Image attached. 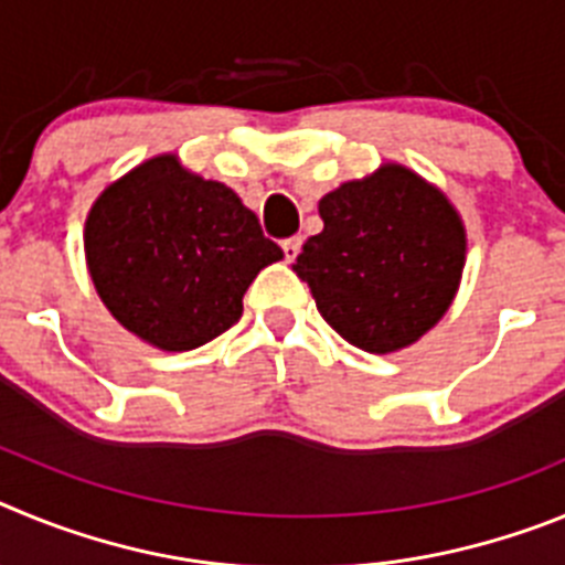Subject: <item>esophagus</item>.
<instances>
[{"label":"esophagus","mask_w":565,"mask_h":565,"mask_svg":"<svg viewBox=\"0 0 565 565\" xmlns=\"http://www.w3.org/2000/svg\"><path fill=\"white\" fill-rule=\"evenodd\" d=\"M299 248H302V239H299V237H288V239H282V252H286V259H288V263H294V259H297Z\"/></svg>","instance_id":"1"}]
</instances>
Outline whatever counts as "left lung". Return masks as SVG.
Wrapping results in <instances>:
<instances>
[{"label": "left lung", "mask_w": 565, "mask_h": 565, "mask_svg": "<svg viewBox=\"0 0 565 565\" xmlns=\"http://www.w3.org/2000/svg\"><path fill=\"white\" fill-rule=\"evenodd\" d=\"M326 228L294 263L328 326L367 353L416 344L450 311L467 228L450 198L402 163L342 183L319 201Z\"/></svg>", "instance_id": "left-lung-1"}]
</instances>
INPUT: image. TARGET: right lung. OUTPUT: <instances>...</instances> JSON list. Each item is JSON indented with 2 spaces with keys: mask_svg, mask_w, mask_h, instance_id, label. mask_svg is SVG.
<instances>
[{
  "mask_svg": "<svg viewBox=\"0 0 565 565\" xmlns=\"http://www.w3.org/2000/svg\"><path fill=\"white\" fill-rule=\"evenodd\" d=\"M84 257L98 297L158 351H192L243 313V294L282 248L221 181L154 154L107 183L87 212Z\"/></svg>",
  "mask_w": 565,
  "mask_h": 565,
  "instance_id": "right-lung-1",
  "label": "right lung"
}]
</instances>
